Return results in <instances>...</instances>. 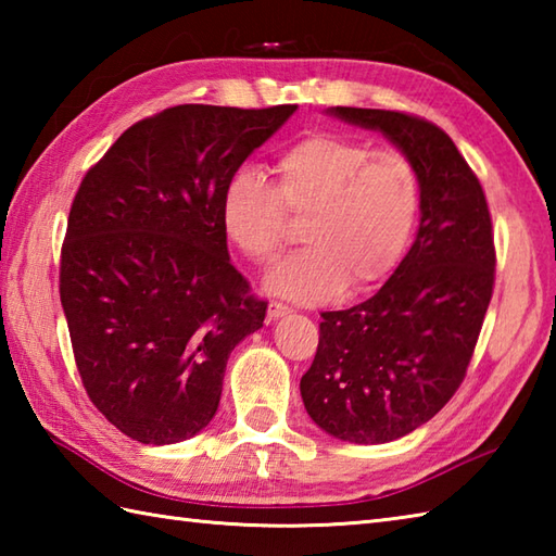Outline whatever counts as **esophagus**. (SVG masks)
<instances>
[{"mask_svg":"<svg viewBox=\"0 0 556 556\" xmlns=\"http://www.w3.org/2000/svg\"><path fill=\"white\" fill-rule=\"evenodd\" d=\"M289 313H291V308H289V305H285V303L271 301V303L267 305V315H269V320H277V317H285V315H289Z\"/></svg>","mask_w":556,"mask_h":556,"instance_id":"34e87169","label":"esophagus"}]
</instances>
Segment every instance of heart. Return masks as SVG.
Wrapping results in <instances>:
<instances>
[{
    "label": "heart",
    "instance_id": "b5f03b06",
    "mask_svg": "<svg viewBox=\"0 0 556 556\" xmlns=\"http://www.w3.org/2000/svg\"><path fill=\"white\" fill-rule=\"evenodd\" d=\"M277 181L239 169L219 198L222 229L253 263L279 255L293 217L308 248L281 260L265 289L296 303H323L349 285L372 287L399 263L420 210L418 169L404 152L356 138L313 134L275 162Z\"/></svg>",
    "mask_w": 556,
    "mask_h": 556
}]
</instances>
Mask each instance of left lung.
<instances>
[{
  "label": "left lung",
  "instance_id": "8db88e82",
  "mask_svg": "<svg viewBox=\"0 0 556 556\" xmlns=\"http://www.w3.org/2000/svg\"><path fill=\"white\" fill-rule=\"evenodd\" d=\"M327 114L380 131L420 179L410 251L375 296L323 313L315 361L301 377L317 428L341 442L384 444L428 422L464 382L492 299V219L478 176L440 126L389 110Z\"/></svg>",
  "mask_w": 556,
  "mask_h": 556
}]
</instances>
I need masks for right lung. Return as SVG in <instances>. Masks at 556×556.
Returning a JSON list of instances; mask_svg holds the SVG:
<instances>
[{"label": "right lung", "instance_id": "add662e5", "mask_svg": "<svg viewBox=\"0 0 556 556\" xmlns=\"http://www.w3.org/2000/svg\"><path fill=\"white\" fill-rule=\"evenodd\" d=\"M293 112L179 104L126 128L80 181L59 296L83 387L136 442L203 430L229 353L265 323L229 260L219 198Z\"/></svg>", "mask_w": 556, "mask_h": 556}]
</instances>
